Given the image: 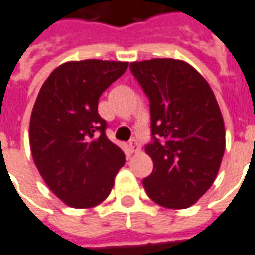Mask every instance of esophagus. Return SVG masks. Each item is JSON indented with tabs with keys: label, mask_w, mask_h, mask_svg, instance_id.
Returning a JSON list of instances; mask_svg holds the SVG:
<instances>
[{
	"label": "esophagus",
	"mask_w": 255,
	"mask_h": 255,
	"mask_svg": "<svg viewBox=\"0 0 255 255\" xmlns=\"http://www.w3.org/2000/svg\"><path fill=\"white\" fill-rule=\"evenodd\" d=\"M140 150V146L135 142V140H131L129 142V152L131 153H138Z\"/></svg>",
	"instance_id": "esophagus-1"
}]
</instances>
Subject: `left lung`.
Returning a JSON list of instances; mask_svg holds the SVG:
<instances>
[{"instance_id": "1", "label": "left lung", "mask_w": 255, "mask_h": 255, "mask_svg": "<svg viewBox=\"0 0 255 255\" xmlns=\"http://www.w3.org/2000/svg\"><path fill=\"white\" fill-rule=\"evenodd\" d=\"M150 102L153 160L143 188L167 208H188L214 182L225 152V127L214 92L200 73L177 59L129 65Z\"/></svg>"}]
</instances>
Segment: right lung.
<instances>
[{
	"instance_id": "1",
	"label": "right lung",
	"mask_w": 255,
	"mask_h": 255,
	"mask_svg": "<svg viewBox=\"0 0 255 255\" xmlns=\"http://www.w3.org/2000/svg\"><path fill=\"white\" fill-rule=\"evenodd\" d=\"M128 62L74 60L56 67L41 87L30 117V149L48 188L73 208L95 207L109 196L123 150L105 133L102 92Z\"/></svg>"
}]
</instances>
